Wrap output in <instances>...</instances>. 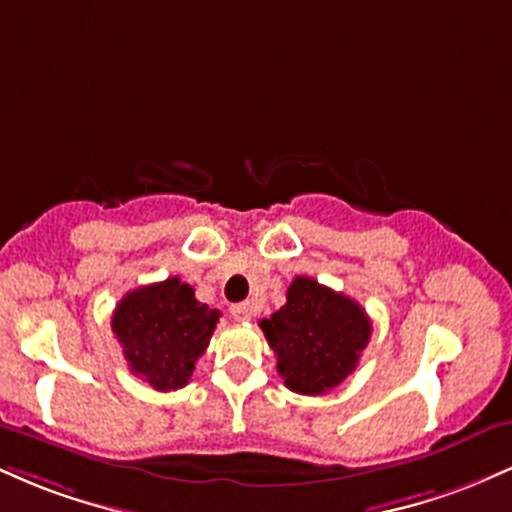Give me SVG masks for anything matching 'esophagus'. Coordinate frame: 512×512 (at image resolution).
Segmentation results:
<instances>
[{"label": "esophagus", "instance_id": "esophagus-1", "mask_svg": "<svg viewBox=\"0 0 512 512\" xmlns=\"http://www.w3.org/2000/svg\"><path fill=\"white\" fill-rule=\"evenodd\" d=\"M231 317L238 322H250L252 317V305L250 303H238L231 305Z\"/></svg>", "mask_w": 512, "mask_h": 512}]
</instances>
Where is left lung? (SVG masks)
I'll return each instance as SVG.
<instances>
[{"label": "left lung", "instance_id": "8db88e82", "mask_svg": "<svg viewBox=\"0 0 512 512\" xmlns=\"http://www.w3.org/2000/svg\"><path fill=\"white\" fill-rule=\"evenodd\" d=\"M276 354V370L284 385L298 395H325L344 383L368 346L370 325L366 310L354 298L296 276L281 305L260 322Z\"/></svg>", "mask_w": 512, "mask_h": 512}]
</instances>
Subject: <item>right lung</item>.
I'll return each instance as SVG.
<instances>
[{"instance_id":"add662e5","label":"right lung","mask_w":512,"mask_h":512,"mask_svg":"<svg viewBox=\"0 0 512 512\" xmlns=\"http://www.w3.org/2000/svg\"><path fill=\"white\" fill-rule=\"evenodd\" d=\"M219 315L197 301L190 284L170 276L129 291L113 313V332L129 370L154 390L170 392L190 383Z\"/></svg>"}]
</instances>
